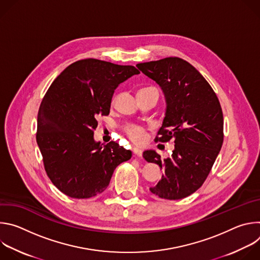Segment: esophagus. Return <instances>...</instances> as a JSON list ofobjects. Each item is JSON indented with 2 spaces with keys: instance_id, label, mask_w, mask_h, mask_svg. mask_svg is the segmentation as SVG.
<instances>
[{
  "instance_id": "34e87169",
  "label": "esophagus",
  "mask_w": 260,
  "mask_h": 260,
  "mask_svg": "<svg viewBox=\"0 0 260 260\" xmlns=\"http://www.w3.org/2000/svg\"><path fill=\"white\" fill-rule=\"evenodd\" d=\"M133 152H134V154H135L136 156H138V157H142V155H143L142 149H140V148H138V147H134V148H133Z\"/></svg>"
}]
</instances>
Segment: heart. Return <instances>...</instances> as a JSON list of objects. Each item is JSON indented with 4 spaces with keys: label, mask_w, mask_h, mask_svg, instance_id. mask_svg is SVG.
Returning a JSON list of instances; mask_svg holds the SVG:
<instances>
[{
    "label": "heart",
    "mask_w": 260,
    "mask_h": 260,
    "mask_svg": "<svg viewBox=\"0 0 260 260\" xmlns=\"http://www.w3.org/2000/svg\"><path fill=\"white\" fill-rule=\"evenodd\" d=\"M147 88H154V87H147ZM147 88H143V89H147ZM141 89V90H143ZM124 133L127 136V138L133 141L136 144H142L147 140L148 134L147 131L137 124H128L124 127Z\"/></svg>",
    "instance_id": "obj_1"
}]
</instances>
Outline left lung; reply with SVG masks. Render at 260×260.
Wrapping results in <instances>:
<instances>
[{
  "label": "left lung",
  "mask_w": 260,
  "mask_h": 260,
  "mask_svg": "<svg viewBox=\"0 0 260 260\" xmlns=\"http://www.w3.org/2000/svg\"><path fill=\"white\" fill-rule=\"evenodd\" d=\"M161 87L167 112L155 142L175 143L168 158L153 150L143 157L164 169L161 180L150 191L166 200H181L206 181L223 143V114L219 100L201 73L180 57L137 64Z\"/></svg>",
  "instance_id": "8db88e82"
}]
</instances>
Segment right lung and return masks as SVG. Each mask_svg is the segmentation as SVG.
I'll return each mask as SVG.
<instances>
[{
  "mask_svg": "<svg viewBox=\"0 0 260 260\" xmlns=\"http://www.w3.org/2000/svg\"><path fill=\"white\" fill-rule=\"evenodd\" d=\"M140 74L134 66L86 58L67 67L51 83L38 112L36 139L47 176L73 199L102 193L132 152L111 141L95 143L96 117L110 113L116 87Z\"/></svg>",
  "mask_w": 260,
  "mask_h": 260,
  "instance_id": "1",
  "label": "right lung"
}]
</instances>
